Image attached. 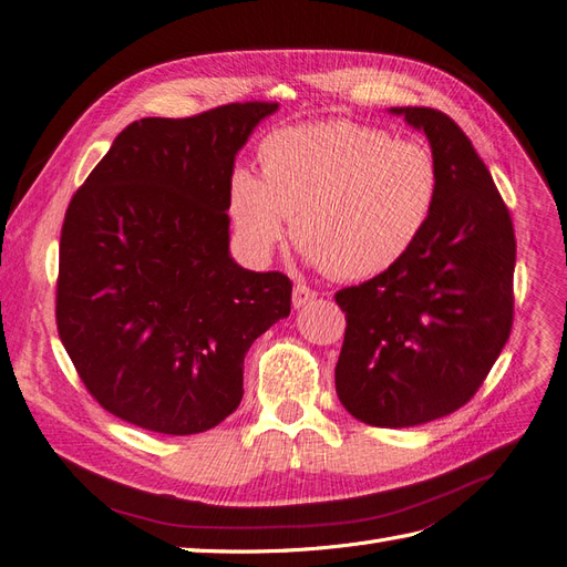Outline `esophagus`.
<instances>
[{
  "mask_svg": "<svg viewBox=\"0 0 567 567\" xmlns=\"http://www.w3.org/2000/svg\"><path fill=\"white\" fill-rule=\"evenodd\" d=\"M317 298V290L315 288H310V286H305V284H296L293 286V307H305V305H310L312 300Z\"/></svg>",
  "mask_w": 567,
  "mask_h": 567,
  "instance_id": "esophagus-1",
  "label": "esophagus"
}]
</instances>
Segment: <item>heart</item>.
<instances>
[{
    "label": "heart",
    "mask_w": 567,
    "mask_h": 567,
    "mask_svg": "<svg viewBox=\"0 0 567 567\" xmlns=\"http://www.w3.org/2000/svg\"><path fill=\"white\" fill-rule=\"evenodd\" d=\"M260 177L236 167L227 213L241 244L267 257L293 219L298 248L346 281L402 262L433 217L440 167L416 140L350 123L290 125L257 144Z\"/></svg>",
    "instance_id": "heart-1"
}]
</instances>
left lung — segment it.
I'll return each instance as SVG.
<instances>
[{
  "mask_svg": "<svg viewBox=\"0 0 567 567\" xmlns=\"http://www.w3.org/2000/svg\"><path fill=\"white\" fill-rule=\"evenodd\" d=\"M392 113L425 132L440 194L402 262L336 293L348 323L336 392L359 421L411 427L466 404L502 354L513 326L516 236L487 165L447 113Z\"/></svg>",
  "mask_w": 567,
  "mask_h": 567,
  "instance_id": "obj_1",
  "label": "left lung"
}]
</instances>
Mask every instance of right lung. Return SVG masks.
I'll return each mask as SVG.
<instances>
[{"mask_svg": "<svg viewBox=\"0 0 567 567\" xmlns=\"http://www.w3.org/2000/svg\"><path fill=\"white\" fill-rule=\"evenodd\" d=\"M274 101L192 117H142L65 210L56 326L92 398L163 435L225 421L244 398V357L290 312L281 271L229 257L227 182Z\"/></svg>", "mask_w": 567, "mask_h": 567, "instance_id": "add662e5", "label": "right lung"}]
</instances>
